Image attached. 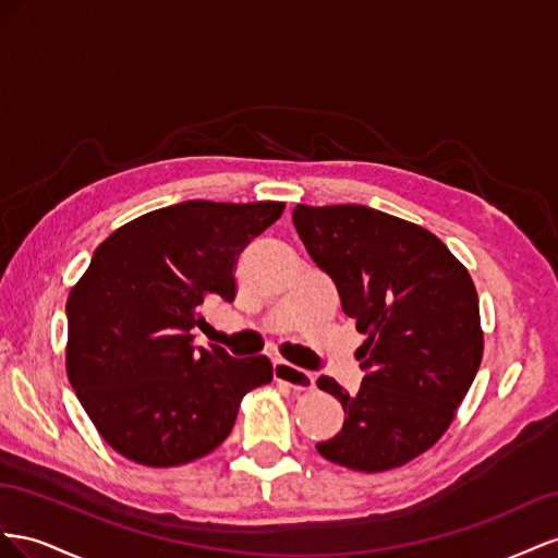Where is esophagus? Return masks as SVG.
<instances>
[{
	"instance_id": "obj_1",
	"label": "esophagus",
	"mask_w": 558,
	"mask_h": 558,
	"mask_svg": "<svg viewBox=\"0 0 558 558\" xmlns=\"http://www.w3.org/2000/svg\"><path fill=\"white\" fill-rule=\"evenodd\" d=\"M274 378L278 380V384H284L294 390H313V386H315V376L311 372L294 367V364H290V362H276Z\"/></svg>"
}]
</instances>
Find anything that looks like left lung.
<instances>
[{
    "label": "left lung",
    "mask_w": 558,
    "mask_h": 558,
    "mask_svg": "<svg viewBox=\"0 0 558 558\" xmlns=\"http://www.w3.org/2000/svg\"><path fill=\"white\" fill-rule=\"evenodd\" d=\"M294 227L333 280L343 313L367 341L357 395L329 376L345 418L317 444L331 463L386 472L418 458L447 433L484 355L480 296L468 268L435 233L367 205H296Z\"/></svg>",
    "instance_id": "8db88e82"
}]
</instances>
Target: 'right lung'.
I'll use <instances>...</instances> for the list:
<instances>
[{
    "label": "right lung",
    "mask_w": 558,
    "mask_h": 558,
    "mask_svg": "<svg viewBox=\"0 0 558 558\" xmlns=\"http://www.w3.org/2000/svg\"><path fill=\"white\" fill-rule=\"evenodd\" d=\"M284 203L184 201L123 225L68 296V378L100 437L147 468L225 441L243 397L274 380L266 355L196 348L203 306L235 296V264Z\"/></svg>",
    "instance_id": "1"
}]
</instances>
